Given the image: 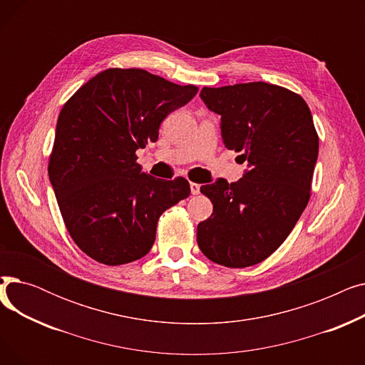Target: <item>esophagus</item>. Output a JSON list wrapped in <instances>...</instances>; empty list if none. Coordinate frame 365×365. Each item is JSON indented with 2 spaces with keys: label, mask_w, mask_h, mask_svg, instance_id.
I'll use <instances>...</instances> for the list:
<instances>
[{
  "label": "esophagus",
  "mask_w": 365,
  "mask_h": 365,
  "mask_svg": "<svg viewBox=\"0 0 365 365\" xmlns=\"http://www.w3.org/2000/svg\"><path fill=\"white\" fill-rule=\"evenodd\" d=\"M190 192H192V195H198L200 194V185L190 182Z\"/></svg>",
  "instance_id": "obj_1"
}]
</instances>
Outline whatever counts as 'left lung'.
Instances as JSON below:
<instances>
[{
    "label": "left lung",
    "mask_w": 365,
    "mask_h": 365,
    "mask_svg": "<svg viewBox=\"0 0 365 365\" xmlns=\"http://www.w3.org/2000/svg\"><path fill=\"white\" fill-rule=\"evenodd\" d=\"M201 99L220 115L223 143L241 152L244 176L201 186L213 213L197 227L200 250L227 267L263 262L290 235L308 205L318 134L302 96L267 83L204 87Z\"/></svg>",
    "instance_id": "8db88e82"
}]
</instances>
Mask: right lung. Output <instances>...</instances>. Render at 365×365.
Segmentation results:
<instances>
[{
    "mask_svg": "<svg viewBox=\"0 0 365 365\" xmlns=\"http://www.w3.org/2000/svg\"><path fill=\"white\" fill-rule=\"evenodd\" d=\"M197 91L143 69L110 68L63 105L48 178L69 235L96 262L117 266L148 255L160 216L189 197L186 179L142 171L136 150L157 142L163 120Z\"/></svg>",
    "mask_w": 365,
    "mask_h": 365,
    "instance_id": "right-lung-1",
    "label": "right lung"
}]
</instances>
